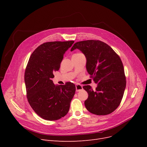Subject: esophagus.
<instances>
[{
  "mask_svg": "<svg viewBox=\"0 0 147 147\" xmlns=\"http://www.w3.org/2000/svg\"><path fill=\"white\" fill-rule=\"evenodd\" d=\"M76 89L77 92H79L83 89V87L82 85H80V84H76Z\"/></svg>",
  "mask_w": 147,
  "mask_h": 147,
  "instance_id": "esophagus-1",
  "label": "esophagus"
}]
</instances>
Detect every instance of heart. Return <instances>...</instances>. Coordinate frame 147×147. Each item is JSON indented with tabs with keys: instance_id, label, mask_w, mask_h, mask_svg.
I'll return each instance as SVG.
<instances>
[{
	"instance_id": "1",
	"label": "heart",
	"mask_w": 147,
	"mask_h": 147,
	"mask_svg": "<svg viewBox=\"0 0 147 147\" xmlns=\"http://www.w3.org/2000/svg\"><path fill=\"white\" fill-rule=\"evenodd\" d=\"M78 54H82V53H77L74 54V55H78Z\"/></svg>"
}]
</instances>
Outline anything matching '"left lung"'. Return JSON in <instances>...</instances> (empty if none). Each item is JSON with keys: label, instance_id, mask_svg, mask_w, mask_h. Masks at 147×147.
<instances>
[{"label": "left lung", "instance_id": "8db88e82", "mask_svg": "<svg viewBox=\"0 0 147 147\" xmlns=\"http://www.w3.org/2000/svg\"><path fill=\"white\" fill-rule=\"evenodd\" d=\"M76 49L84 54L90 78L98 83L95 90L89 85L83 86L88 94L84 101L86 109L99 115L113 113L121 101L126 84L120 57L109 45L98 40L76 42L71 51Z\"/></svg>", "mask_w": 147, "mask_h": 147}]
</instances>
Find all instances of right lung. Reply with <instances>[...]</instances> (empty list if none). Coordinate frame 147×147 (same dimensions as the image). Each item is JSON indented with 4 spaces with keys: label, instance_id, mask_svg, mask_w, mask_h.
Returning <instances> with one entry per match:
<instances>
[{
    "label": "right lung",
    "instance_id": "right-lung-1",
    "mask_svg": "<svg viewBox=\"0 0 147 147\" xmlns=\"http://www.w3.org/2000/svg\"><path fill=\"white\" fill-rule=\"evenodd\" d=\"M74 41L49 42L33 51L25 74L27 98L34 112L46 120H57L68 113L76 91L75 84H53V73L58 71L65 52Z\"/></svg>",
    "mask_w": 147,
    "mask_h": 147
}]
</instances>
